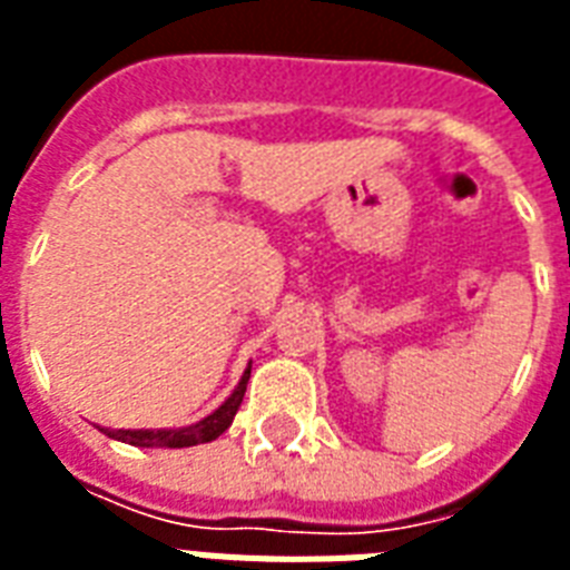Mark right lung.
<instances>
[{
  "instance_id": "1",
  "label": "right lung",
  "mask_w": 570,
  "mask_h": 570,
  "mask_svg": "<svg viewBox=\"0 0 570 570\" xmlns=\"http://www.w3.org/2000/svg\"><path fill=\"white\" fill-rule=\"evenodd\" d=\"M248 379L250 364L245 366V373H242L239 384L233 387L230 396L224 399L213 414H206L204 420H197L191 425H180V429H100V432L109 434L111 441L129 443V446H145V450H183V446L209 443L230 429L233 416H236L242 405V396H245V387H248Z\"/></svg>"
}]
</instances>
